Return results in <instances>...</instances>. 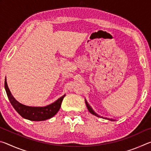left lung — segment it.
Returning a JSON list of instances; mask_svg holds the SVG:
<instances>
[{
    "label": "left lung",
    "instance_id": "8db88e82",
    "mask_svg": "<svg viewBox=\"0 0 151 151\" xmlns=\"http://www.w3.org/2000/svg\"><path fill=\"white\" fill-rule=\"evenodd\" d=\"M85 103H86V106H87V109H88V111L91 112V114H94V115H95V116H98V117H101L99 115H98V114H97L95 112H94L93 110V109L91 108V106L89 105V104L87 103V102L86 101H85ZM101 118H103V119H104V118H103V117H102L101 116ZM109 120H111V121H113V120L112 119H108Z\"/></svg>",
    "mask_w": 151,
    "mask_h": 151
}]
</instances>
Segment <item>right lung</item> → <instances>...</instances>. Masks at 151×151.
Wrapping results in <instances>:
<instances>
[{
    "label": "right lung",
    "mask_w": 151,
    "mask_h": 151,
    "mask_svg": "<svg viewBox=\"0 0 151 151\" xmlns=\"http://www.w3.org/2000/svg\"><path fill=\"white\" fill-rule=\"evenodd\" d=\"M4 88L12 106L16 110L18 113L24 119L34 121H45L54 116L59 111L61 103H62L64 97L65 96V94L53 103L48 104L46 106H29L20 103L14 98L7 85L6 78L4 81Z\"/></svg>",
    "instance_id": "right-lung-1"
}]
</instances>
